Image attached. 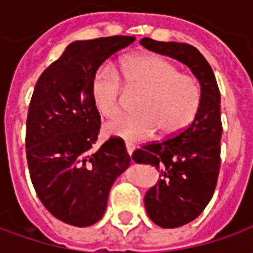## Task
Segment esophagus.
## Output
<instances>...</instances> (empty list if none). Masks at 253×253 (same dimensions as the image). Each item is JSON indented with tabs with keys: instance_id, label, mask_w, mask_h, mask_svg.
Returning a JSON list of instances; mask_svg holds the SVG:
<instances>
[{
	"instance_id": "34e87169",
	"label": "esophagus",
	"mask_w": 253,
	"mask_h": 253,
	"mask_svg": "<svg viewBox=\"0 0 253 253\" xmlns=\"http://www.w3.org/2000/svg\"><path fill=\"white\" fill-rule=\"evenodd\" d=\"M125 147H126V153L132 156V153L135 151V144L132 143V142H125Z\"/></svg>"
}]
</instances>
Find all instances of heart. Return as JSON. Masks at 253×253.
<instances>
[{"label": "heart", "mask_w": 253, "mask_h": 253, "mask_svg": "<svg viewBox=\"0 0 253 253\" xmlns=\"http://www.w3.org/2000/svg\"><path fill=\"white\" fill-rule=\"evenodd\" d=\"M126 88L144 92L136 116H125L104 126L110 136L142 140L161 129L164 136L182 133L194 121L203 102L201 86L193 77L179 70L163 57L139 55L123 66ZM123 84L113 66H100L92 80V99L96 110L106 118L121 111Z\"/></svg>", "instance_id": "heart-1"}]
</instances>
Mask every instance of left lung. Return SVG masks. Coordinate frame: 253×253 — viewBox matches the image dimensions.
I'll list each match as a JSON object with an SVG mask.
<instances>
[{
	"mask_svg": "<svg viewBox=\"0 0 253 253\" xmlns=\"http://www.w3.org/2000/svg\"><path fill=\"white\" fill-rule=\"evenodd\" d=\"M140 45L187 66L203 93L194 121L182 133L132 154L136 164H149L160 172L158 183L144 196L147 215L160 227L173 229L194 220L216 187L222 137L220 92L210 63L194 46L151 38H142Z\"/></svg>",
	"mask_w": 253,
	"mask_h": 253,
	"instance_id": "obj_1",
	"label": "left lung"
}]
</instances>
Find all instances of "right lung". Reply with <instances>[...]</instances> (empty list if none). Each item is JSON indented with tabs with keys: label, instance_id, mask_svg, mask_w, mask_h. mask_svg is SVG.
<instances>
[{
	"label": "right lung",
	"instance_id": "1",
	"mask_svg": "<svg viewBox=\"0 0 253 253\" xmlns=\"http://www.w3.org/2000/svg\"><path fill=\"white\" fill-rule=\"evenodd\" d=\"M135 40L114 36L71 42L41 74L31 97L26 130L31 182L43 207L76 227L102 219L113 183L129 167L120 137L92 149L100 129L92 80L111 55Z\"/></svg>",
	"mask_w": 253,
	"mask_h": 253
}]
</instances>
